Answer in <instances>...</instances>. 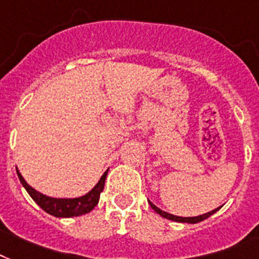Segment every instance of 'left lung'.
<instances>
[{
    "label": "left lung",
    "instance_id": "8db88e82",
    "mask_svg": "<svg viewBox=\"0 0 259 259\" xmlns=\"http://www.w3.org/2000/svg\"><path fill=\"white\" fill-rule=\"evenodd\" d=\"M148 204H150V206H151L154 211L157 212L158 215H161L162 218H165V219H169V220H173V222H178V223H189V224H196L198 223V222H202V220L208 219L209 216L213 215L216 211H219V208H216V209H213V211L208 212V213H204V215H198V216H193V218H184V216H176V215H171V213H167V212L162 211V209H159L157 205H154L151 201H148Z\"/></svg>",
    "mask_w": 259,
    "mask_h": 259
}]
</instances>
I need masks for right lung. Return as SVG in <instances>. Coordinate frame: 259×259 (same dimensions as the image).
<instances>
[{"label": "right lung", "mask_w": 259, "mask_h": 259, "mask_svg": "<svg viewBox=\"0 0 259 259\" xmlns=\"http://www.w3.org/2000/svg\"><path fill=\"white\" fill-rule=\"evenodd\" d=\"M17 170V176L21 182V185L25 188L28 194L31 196L32 200L37 204V205L46 211L50 215L55 216V218H74V216H81L85 213H89L94 206L98 204L100 200V193L104 190V184H105V178H107L108 169L105 173L102 174L101 178L98 180V182L94 185L92 190H89L88 193L79 197H73V198H59V197H51L47 194L40 193L39 190L33 189L29 184H28L21 173Z\"/></svg>", "instance_id": "right-lung-1"}]
</instances>
